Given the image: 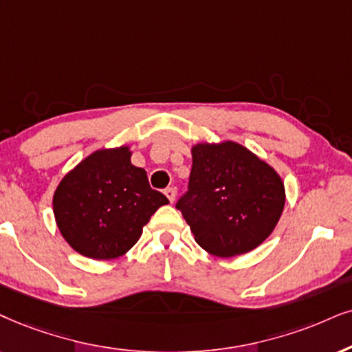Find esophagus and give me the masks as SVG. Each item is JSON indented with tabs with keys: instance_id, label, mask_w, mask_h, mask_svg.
<instances>
[{
	"instance_id": "1",
	"label": "esophagus",
	"mask_w": 352,
	"mask_h": 352,
	"mask_svg": "<svg viewBox=\"0 0 352 352\" xmlns=\"http://www.w3.org/2000/svg\"><path fill=\"white\" fill-rule=\"evenodd\" d=\"M164 195L168 198V201L173 203L175 201V197H177V190L173 188V186H168V188L164 190Z\"/></svg>"
}]
</instances>
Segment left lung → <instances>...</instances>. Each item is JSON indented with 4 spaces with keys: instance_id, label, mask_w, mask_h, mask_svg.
Here are the masks:
<instances>
[{
    "instance_id": "8db88e82",
    "label": "left lung",
    "mask_w": 352,
    "mask_h": 352,
    "mask_svg": "<svg viewBox=\"0 0 352 352\" xmlns=\"http://www.w3.org/2000/svg\"><path fill=\"white\" fill-rule=\"evenodd\" d=\"M191 157L188 191L177 208L198 245L229 258L263 243L286 203L279 173L234 141L198 143Z\"/></svg>"
}]
</instances>
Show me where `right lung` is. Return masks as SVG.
I'll use <instances>...</instances> for the list:
<instances>
[{
	"mask_svg": "<svg viewBox=\"0 0 352 352\" xmlns=\"http://www.w3.org/2000/svg\"><path fill=\"white\" fill-rule=\"evenodd\" d=\"M168 199L131 164L128 146L99 149L69 170L53 195L58 229L71 248L92 260H113L140 240Z\"/></svg>",
	"mask_w": 352,
	"mask_h": 352,
	"instance_id": "right-lung-1",
	"label": "right lung"
}]
</instances>
